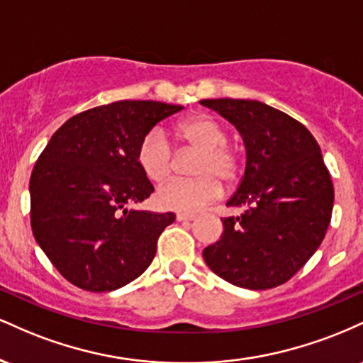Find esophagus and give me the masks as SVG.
I'll list each match as a JSON object with an SVG mask.
<instances>
[{
	"instance_id": "obj_1",
	"label": "esophagus",
	"mask_w": 363,
	"mask_h": 363,
	"mask_svg": "<svg viewBox=\"0 0 363 363\" xmlns=\"http://www.w3.org/2000/svg\"><path fill=\"white\" fill-rule=\"evenodd\" d=\"M177 222H193V220L196 218L194 215H186V213H177Z\"/></svg>"
}]
</instances>
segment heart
Masks as SVG:
<instances>
[{
  "mask_svg": "<svg viewBox=\"0 0 363 363\" xmlns=\"http://www.w3.org/2000/svg\"><path fill=\"white\" fill-rule=\"evenodd\" d=\"M177 136L186 147L199 152L194 164V179H174L157 191L158 206L177 213L193 215L213 203L222 194V182H232L237 176V158L228 150L227 135L213 118L196 114L182 121ZM136 162L145 177L152 182L167 179L174 167V152L164 129H150L140 141Z\"/></svg>",
  "mask_w": 363,
  "mask_h": 363,
  "instance_id": "heart-1",
  "label": "heart"
}]
</instances>
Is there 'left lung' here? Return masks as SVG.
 <instances>
[{
    "label": "left lung",
    "mask_w": 363,
    "mask_h": 363,
    "mask_svg": "<svg viewBox=\"0 0 363 363\" xmlns=\"http://www.w3.org/2000/svg\"><path fill=\"white\" fill-rule=\"evenodd\" d=\"M205 107L234 124L245 147V170L227 206L220 240L208 245V268L225 281L268 290L289 281L318 251L331 222V176L303 124L259 101L206 99Z\"/></svg>",
    "instance_id": "left-lung-1"
}]
</instances>
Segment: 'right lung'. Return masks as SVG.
Segmentation results:
<instances>
[{
    "label": "right lung",
    "mask_w": 363,
    "mask_h": 363,
    "mask_svg": "<svg viewBox=\"0 0 363 363\" xmlns=\"http://www.w3.org/2000/svg\"><path fill=\"white\" fill-rule=\"evenodd\" d=\"M182 106L119 101L73 116L49 140L30 177L37 244L73 285L112 291L136 280L174 213L128 208L153 193L136 162L140 141Z\"/></svg>",
    "instance_id": "right-lung-1"
}]
</instances>
